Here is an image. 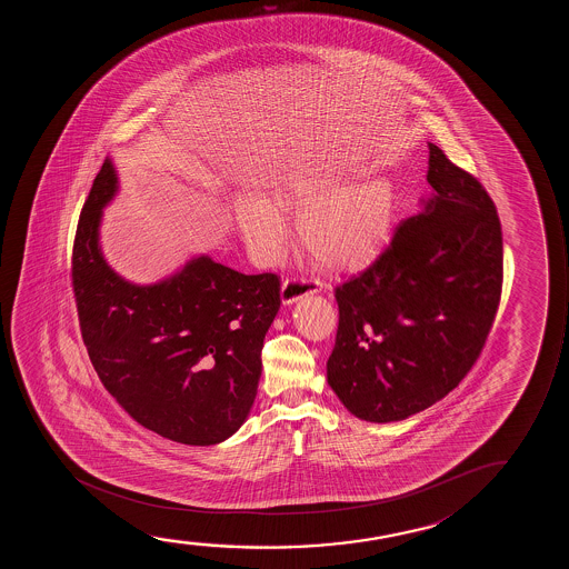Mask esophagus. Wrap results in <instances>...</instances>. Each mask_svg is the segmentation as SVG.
<instances>
[{
  "label": "esophagus",
  "instance_id": "esophagus-1",
  "mask_svg": "<svg viewBox=\"0 0 569 569\" xmlns=\"http://www.w3.org/2000/svg\"><path fill=\"white\" fill-rule=\"evenodd\" d=\"M320 288L317 281L286 280L281 283V301L283 305H293L307 296L319 293Z\"/></svg>",
  "mask_w": 569,
  "mask_h": 569
}]
</instances>
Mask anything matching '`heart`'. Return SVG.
Returning <instances> with one entry per match:
<instances>
[{
  "mask_svg": "<svg viewBox=\"0 0 569 569\" xmlns=\"http://www.w3.org/2000/svg\"><path fill=\"white\" fill-rule=\"evenodd\" d=\"M348 179V172H296L270 196H247L237 208V226L258 260H273L289 239L283 211H299V247L328 272H353L371 264L389 241L397 190L387 174Z\"/></svg>",
  "mask_w": 569,
  "mask_h": 569,
  "instance_id": "1",
  "label": "heart"
}]
</instances>
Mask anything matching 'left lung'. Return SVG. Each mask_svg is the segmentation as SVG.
Segmentation results:
<instances>
[{
    "mask_svg": "<svg viewBox=\"0 0 569 569\" xmlns=\"http://www.w3.org/2000/svg\"><path fill=\"white\" fill-rule=\"evenodd\" d=\"M421 211L381 257L336 288L330 389L373 423L406 420L459 385L496 319L503 280L498 211L482 184L429 143Z\"/></svg>",
    "mask_w": 569,
    "mask_h": 569,
    "instance_id": "left-lung-1",
    "label": "left lung"
}]
</instances>
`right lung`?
Here are the masks:
<instances>
[{
  "mask_svg": "<svg viewBox=\"0 0 569 569\" xmlns=\"http://www.w3.org/2000/svg\"><path fill=\"white\" fill-rule=\"evenodd\" d=\"M117 192L107 159L79 216L71 258L87 353L104 389L140 426L177 443H221L257 398L280 280L237 272L208 254L157 283L124 280L99 242L102 210Z\"/></svg>",
  "mask_w": 569,
  "mask_h": 569,
  "instance_id": "add662e5",
  "label": "right lung"
}]
</instances>
